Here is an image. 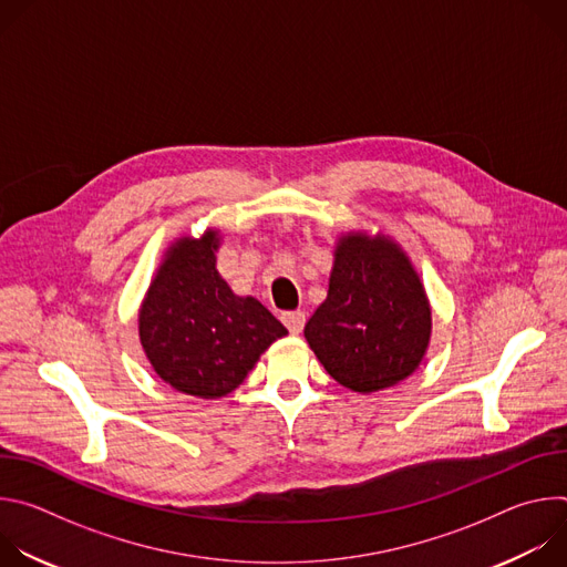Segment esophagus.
Instances as JSON below:
<instances>
[{"label":"esophagus","instance_id":"1","mask_svg":"<svg viewBox=\"0 0 567 567\" xmlns=\"http://www.w3.org/2000/svg\"><path fill=\"white\" fill-rule=\"evenodd\" d=\"M280 318H282L285 328L291 334H300L302 332V328H305V313L302 311H285Z\"/></svg>","mask_w":567,"mask_h":567}]
</instances>
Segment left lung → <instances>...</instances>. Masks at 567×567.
<instances>
[{
  "label": "left lung",
  "instance_id": "1",
  "mask_svg": "<svg viewBox=\"0 0 567 567\" xmlns=\"http://www.w3.org/2000/svg\"><path fill=\"white\" fill-rule=\"evenodd\" d=\"M305 339L330 377L354 392L411 377L431 341V305L409 256L388 237L343 235L328 298L307 320Z\"/></svg>",
  "mask_w": 567,
  "mask_h": 567
}]
</instances>
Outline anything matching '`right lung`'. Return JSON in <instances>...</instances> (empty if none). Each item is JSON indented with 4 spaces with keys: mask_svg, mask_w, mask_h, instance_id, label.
<instances>
[{
    "mask_svg": "<svg viewBox=\"0 0 567 567\" xmlns=\"http://www.w3.org/2000/svg\"><path fill=\"white\" fill-rule=\"evenodd\" d=\"M217 249V230L177 239L138 311L141 346L154 372L199 399L233 392L287 334L260 300L230 291L215 269Z\"/></svg>",
    "mask_w": 567,
    "mask_h": 567,
    "instance_id": "right-lung-1",
    "label": "right lung"
}]
</instances>
